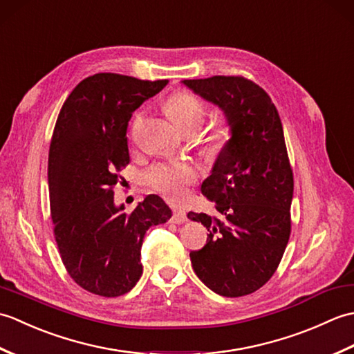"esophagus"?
Returning a JSON list of instances; mask_svg holds the SVG:
<instances>
[{
	"label": "esophagus",
	"instance_id": "34e87169",
	"mask_svg": "<svg viewBox=\"0 0 354 354\" xmlns=\"http://www.w3.org/2000/svg\"><path fill=\"white\" fill-rule=\"evenodd\" d=\"M171 221L178 225L184 223V222H187V214L183 212V209H175L171 216Z\"/></svg>",
	"mask_w": 354,
	"mask_h": 354
}]
</instances>
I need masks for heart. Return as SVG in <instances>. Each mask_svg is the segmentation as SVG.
I'll return each mask as SVG.
<instances>
[{
	"mask_svg": "<svg viewBox=\"0 0 354 354\" xmlns=\"http://www.w3.org/2000/svg\"><path fill=\"white\" fill-rule=\"evenodd\" d=\"M167 111L184 132H194L204 123L207 108L199 97L189 91H178L167 100ZM142 120V114L138 112L132 120V127L135 129ZM225 138L223 124H216L212 132L207 133L205 142L208 147L221 146ZM196 173L187 164H156L146 171L147 184L155 189L162 196L171 201H179L185 194V187L194 181Z\"/></svg>",
	"mask_w": 354,
	"mask_h": 354,
	"instance_id": "heart-1",
	"label": "heart"
}]
</instances>
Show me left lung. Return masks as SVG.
I'll return each instance as SVG.
<instances>
[{
  "label": "left lung",
  "instance_id": "8db88e82",
  "mask_svg": "<svg viewBox=\"0 0 354 354\" xmlns=\"http://www.w3.org/2000/svg\"><path fill=\"white\" fill-rule=\"evenodd\" d=\"M183 84L219 106L231 131L201 187L217 216L187 214L209 231L192 265L219 295H250L274 275L290 236L293 173L281 120L265 89L242 76Z\"/></svg>",
  "mask_w": 354,
  "mask_h": 354
}]
</instances>
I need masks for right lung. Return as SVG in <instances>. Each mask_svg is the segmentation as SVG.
Returning <instances> with one entry per match:
<instances>
[{"instance_id": "right-lung-1", "label": "right lung", "mask_w": 354, "mask_h": 354, "mask_svg": "<svg viewBox=\"0 0 354 354\" xmlns=\"http://www.w3.org/2000/svg\"><path fill=\"white\" fill-rule=\"evenodd\" d=\"M167 84L99 73L82 80L59 112L48 153L51 221L65 269L95 295L120 297L137 284L146 231L171 217L158 194L124 213L112 190L129 164L132 112Z\"/></svg>"}]
</instances>
